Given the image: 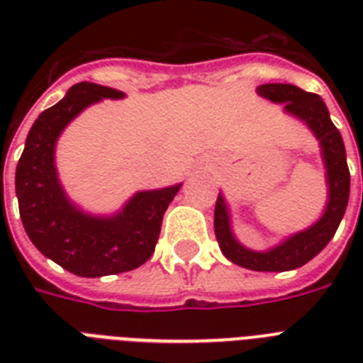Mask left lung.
I'll return each instance as SVG.
<instances>
[{"label":"left lung","instance_id":"1","mask_svg":"<svg viewBox=\"0 0 363 363\" xmlns=\"http://www.w3.org/2000/svg\"><path fill=\"white\" fill-rule=\"evenodd\" d=\"M262 98L273 104H284V113L303 122L318 139L326 167L328 201L318 220L307 230L294 233L269 250H250L238 241L232 230V216L224 194H218L215 205V235L222 254L230 262L252 271L298 269L313 259L337 232L350 194V173L347 165L343 137L333 125L326 104L320 96L305 92L294 84H262L256 88Z\"/></svg>","mask_w":363,"mask_h":363}]
</instances>
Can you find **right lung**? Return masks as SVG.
I'll list each match as a JSON object with an SVG mask.
<instances>
[{
	"mask_svg": "<svg viewBox=\"0 0 363 363\" xmlns=\"http://www.w3.org/2000/svg\"><path fill=\"white\" fill-rule=\"evenodd\" d=\"M124 92L94 82L71 86L64 99L43 111L26 137L16 165L20 218L30 241L47 258L79 277H105L143 265L158 242L162 218L182 184L133 194L115 215H90L65 194L54 164L65 125L101 99Z\"/></svg>",
	"mask_w": 363,
	"mask_h": 363,
	"instance_id": "obj_1",
	"label": "right lung"
}]
</instances>
